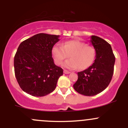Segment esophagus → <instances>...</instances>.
Wrapping results in <instances>:
<instances>
[{"label": "esophagus", "mask_w": 128, "mask_h": 128, "mask_svg": "<svg viewBox=\"0 0 128 128\" xmlns=\"http://www.w3.org/2000/svg\"><path fill=\"white\" fill-rule=\"evenodd\" d=\"M64 73L66 74H70V72L69 71L66 70H64Z\"/></svg>", "instance_id": "1"}]
</instances>
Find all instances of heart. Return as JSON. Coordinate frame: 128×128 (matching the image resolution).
Listing matches in <instances>:
<instances>
[{"label":"heart","instance_id":"heart-1","mask_svg":"<svg viewBox=\"0 0 128 128\" xmlns=\"http://www.w3.org/2000/svg\"><path fill=\"white\" fill-rule=\"evenodd\" d=\"M52 54L55 63L60 65L62 61L70 56L71 59L63 64L68 69H86L94 62L96 58V51L91 46L77 40H69L63 46L56 44L52 48Z\"/></svg>","mask_w":128,"mask_h":128}]
</instances>
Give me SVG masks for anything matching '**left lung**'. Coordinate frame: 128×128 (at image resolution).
Returning a JSON list of instances; mask_svg holds the SVG:
<instances>
[{"label": "left lung", "mask_w": 128, "mask_h": 128, "mask_svg": "<svg viewBox=\"0 0 128 128\" xmlns=\"http://www.w3.org/2000/svg\"><path fill=\"white\" fill-rule=\"evenodd\" d=\"M90 42L96 50L94 62L88 68L78 72L74 84L76 92L87 96H95L103 91L112 78L115 58L111 45L98 36H92Z\"/></svg>", "instance_id": "left-lung-1"}]
</instances>
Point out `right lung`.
<instances>
[{
  "label": "right lung",
  "mask_w": 128,
  "mask_h": 128,
  "mask_svg": "<svg viewBox=\"0 0 128 128\" xmlns=\"http://www.w3.org/2000/svg\"><path fill=\"white\" fill-rule=\"evenodd\" d=\"M60 36L40 33L20 44L14 58L20 88L31 96H46L55 90L62 68L54 64L52 48Z\"/></svg>",
  "instance_id": "add662e5"
}]
</instances>
